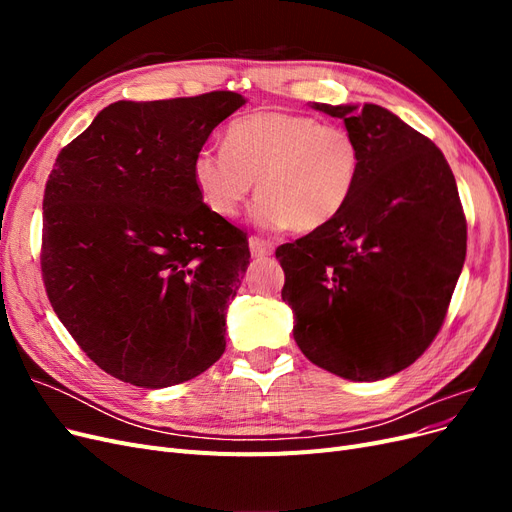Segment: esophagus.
Returning <instances> with one entry per match:
<instances>
[{"mask_svg":"<svg viewBox=\"0 0 512 512\" xmlns=\"http://www.w3.org/2000/svg\"><path fill=\"white\" fill-rule=\"evenodd\" d=\"M250 252L254 258H265L273 254V243L269 239L250 237Z\"/></svg>","mask_w":512,"mask_h":512,"instance_id":"34e87169","label":"esophagus"}]
</instances>
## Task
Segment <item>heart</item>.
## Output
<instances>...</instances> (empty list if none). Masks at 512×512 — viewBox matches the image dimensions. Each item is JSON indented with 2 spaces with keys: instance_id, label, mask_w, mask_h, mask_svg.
<instances>
[{
  "instance_id": "1",
  "label": "heart",
  "mask_w": 512,
  "mask_h": 512,
  "mask_svg": "<svg viewBox=\"0 0 512 512\" xmlns=\"http://www.w3.org/2000/svg\"><path fill=\"white\" fill-rule=\"evenodd\" d=\"M361 166V145L346 128L267 111L232 121L224 147L198 149L192 179L220 218L237 215L256 181L258 224L312 232L346 209Z\"/></svg>"
}]
</instances>
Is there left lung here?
I'll list each match as a JSON object with an SVG mask.
<instances>
[{"label": "left lung", "instance_id": "1", "mask_svg": "<svg viewBox=\"0 0 512 512\" xmlns=\"http://www.w3.org/2000/svg\"><path fill=\"white\" fill-rule=\"evenodd\" d=\"M344 119L361 177L333 222L275 250L294 342L354 382L389 378L436 339L466 260L453 170L427 136L378 104H318Z\"/></svg>", "mask_w": 512, "mask_h": 512}]
</instances>
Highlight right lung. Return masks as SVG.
Masks as SVG:
<instances>
[{"mask_svg": "<svg viewBox=\"0 0 512 512\" xmlns=\"http://www.w3.org/2000/svg\"><path fill=\"white\" fill-rule=\"evenodd\" d=\"M243 104L235 91L119 100L59 151L42 200L44 288L117 380L164 389L224 354L250 245L203 203L192 160Z\"/></svg>", "mask_w": 512, "mask_h": 512, "instance_id": "1", "label": "right lung"}]
</instances>
